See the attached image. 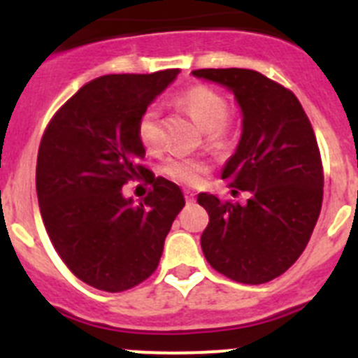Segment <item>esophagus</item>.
<instances>
[{
  "label": "esophagus",
  "mask_w": 358,
  "mask_h": 358,
  "mask_svg": "<svg viewBox=\"0 0 358 358\" xmlns=\"http://www.w3.org/2000/svg\"><path fill=\"white\" fill-rule=\"evenodd\" d=\"M185 199H186V202H188V204H194V202H195V194H194V192H189V189H186V192H185Z\"/></svg>",
  "instance_id": "34e87169"
}]
</instances>
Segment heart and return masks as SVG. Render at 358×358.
I'll list each match as a JSON object with an SVG mask.
<instances>
[{"mask_svg":"<svg viewBox=\"0 0 358 358\" xmlns=\"http://www.w3.org/2000/svg\"><path fill=\"white\" fill-rule=\"evenodd\" d=\"M177 103L204 131L208 143L217 148H222L229 143L233 127L227 120L229 106L222 93H218L210 85H192L177 96ZM138 136L147 150L154 152L159 148L161 123L159 110L156 107H148L147 110H143L138 122ZM163 172L179 185L197 186L206 177L208 164L194 157L173 156L164 161Z\"/></svg>","mask_w":358,"mask_h":358,"instance_id":"b5f03b06","label":"heart"}]
</instances>
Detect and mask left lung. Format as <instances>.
<instances>
[{"label":"left lung","instance_id":"left-lung-1","mask_svg":"<svg viewBox=\"0 0 358 358\" xmlns=\"http://www.w3.org/2000/svg\"><path fill=\"white\" fill-rule=\"evenodd\" d=\"M192 75L235 94L242 136L222 179L249 194L245 204L199 194L210 215L202 252L231 280L267 283L301 256L319 218L324 179L314 129L296 94L262 73L227 68Z\"/></svg>","mask_w":358,"mask_h":358}]
</instances>
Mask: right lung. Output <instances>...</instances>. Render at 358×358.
Listing matches in <instances>:
<instances>
[{"label":"right lung","instance_id":"obj_1","mask_svg":"<svg viewBox=\"0 0 358 358\" xmlns=\"http://www.w3.org/2000/svg\"><path fill=\"white\" fill-rule=\"evenodd\" d=\"M177 75L94 78L57 110L41 140L36 186L44 227L69 271L98 290L122 292L147 280L185 206L181 188L164 177L152 179L154 189L138 204L122 194L147 173L138 122Z\"/></svg>","mask_w":358,"mask_h":358}]
</instances>
